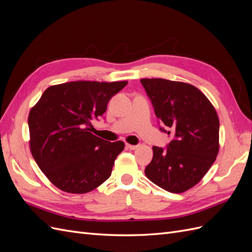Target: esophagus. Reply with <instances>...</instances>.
Returning a JSON list of instances; mask_svg holds the SVG:
<instances>
[{
  "instance_id": "34e87169",
  "label": "esophagus",
  "mask_w": 252,
  "mask_h": 252,
  "mask_svg": "<svg viewBox=\"0 0 252 252\" xmlns=\"http://www.w3.org/2000/svg\"><path fill=\"white\" fill-rule=\"evenodd\" d=\"M126 147L128 148V149H130V150H134V149H136L139 147V145H130V144H126Z\"/></svg>"
}]
</instances>
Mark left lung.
Returning <instances> with one entry per match:
<instances>
[{"label":"left lung","instance_id":"1","mask_svg":"<svg viewBox=\"0 0 252 252\" xmlns=\"http://www.w3.org/2000/svg\"><path fill=\"white\" fill-rule=\"evenodd\" d=\"M141 83L156 116L174 138L167 149L152 147L154 157L145 174L166 191L185 192L204 178L219 154L216 108L191 84L165 79H142Z\"/></svg>","mask_w":252,"mask_h":252}]
</instances>
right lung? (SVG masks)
Segmentation results:
<instances>
[{
	"label": "right lung",
	"mask_w": 252,
	"mask_h": 252,
	"mask_svg": "<svg viewBox=\"0 0 252 252\" xmlns=\"http://www.w3.org/2000/svg\"><path fill=\"white\" fill-rule=\"evenodd\" d=\"M127 83L74 81L52 85L30 109V151L59 189L87 193L110 177L125 144L105 141L90 131L93 121L103 116L110 98Z\"/></svg>",
	"instance_id": "add662e5"
}]
</instances>
